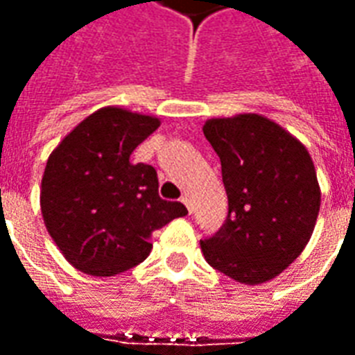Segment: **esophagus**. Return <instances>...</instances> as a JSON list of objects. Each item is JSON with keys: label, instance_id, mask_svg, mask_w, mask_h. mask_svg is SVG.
I'll list each match as a JSON object with an SVG mask.
<instances>
[{"label": "esophagus", "instance_id": "obj_1", "mask_svg": "<svg viewBox=\"0 0 355 355\" xmlns=\"http://www.w3.org/2000/svg\"><path fill=\"white\" fill-rule=\"evenodd\" d=\"M180 201H182L186 207H188V211L192 213V207H190V198H188V196H182V198H180Z\"/></svg>", "mask_w": 355, "mask_h": 355}]
</instances>
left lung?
Listing matches in <instances>:
<instances>
[{
	"instance_id": "obj_1",
	"label": "left lung",
	"mask_w": 355,
	"mask_h": 355,
	"mask_svg": "<svg viewBox=\"0 0 355 355\" xmlns=\"http://www.w3.org/2000/svg\"><path fill=\"white\" fill-rule=\"evenodd\" d=\"M203 135L220 157L228 218L200 241L205 261L232 279H274L304 251L321 205L306 146L259 114L213 117Z\"/></svg>"
}]
</instances>
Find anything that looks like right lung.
I'll use <instances>...</instances> for the list:
<instances>
[{
    "label": "right lung",
    "instance_id": "right-lung-1",
    "mask_svg": "<svg viewBox=\"0 0 355 355\" xmlns=\"http://www.w3.org/2000/svg\"><path fill=\"white\" fill-rule=\"evenodd\" d=\"M159 119L106 106L93 112L51 152L42 178L45 228L73 268L110 277L152 251V234L188 215L180 201L157 193V173L131 163Z\"/></svg>",
    "mask_w": 355,
    "mask_h": 355
}]
</instances>
